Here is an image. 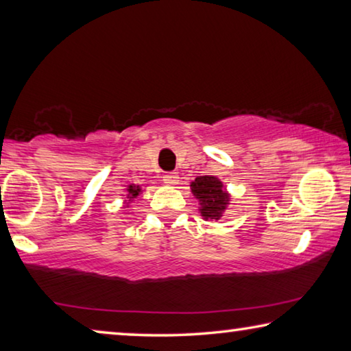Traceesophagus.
<instances>
[{
    "label": "esophagus",
    "instance_id": "1",
    "mask_svg": "<svg viewBox=\"0 0 351 351\" xmlns=\"http://www.w3.org/2000/svg\"><path fill=\"white\" fill-rule=\"evenodd\" d=\"M162 181L167 184V186H176V184L180 182V176H178L176 173H165Z\"/></svg>",
    "mask_w": 351,
    "mask_h": 351
}]
</instances>
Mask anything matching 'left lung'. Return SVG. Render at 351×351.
<instances>
[{"label": "left lung", "instance_id": "8db88e82", "mask_svg": "<svg viewBox=\"0 0 351 351\" xmlns=\"http://www.w3.org/2000/svg\"><path fill=\"white\" fill-rule=\"evenodd\" d=\"M190 190L198 199L199 213L206 221H218L224 210L230 204V193L224 189V184L217 176L206 175L195 178L190 182Z\"/></svg>", "mask_w": 351, "mask_h": 351}]
</instances>
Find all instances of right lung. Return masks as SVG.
<instances>
[{"label": "right lung", "instance_id": "obj_1", "mask_svg": "<svg viewBox=\"0 0 351 351\" xmlns=\"http://www.w3.org/2000/svg\"><path fill=\"white\" fill-rule=\"evenodd\" d=\"M125 192H127V195H125L127 199L123 201V203H125V207H128V204L132 203L134 198H138L139 193H142V189H141V186H136V184H130V186H127Z\"/></svg>", "mask_w": 351, "mask_h": 351}]
</instances>
